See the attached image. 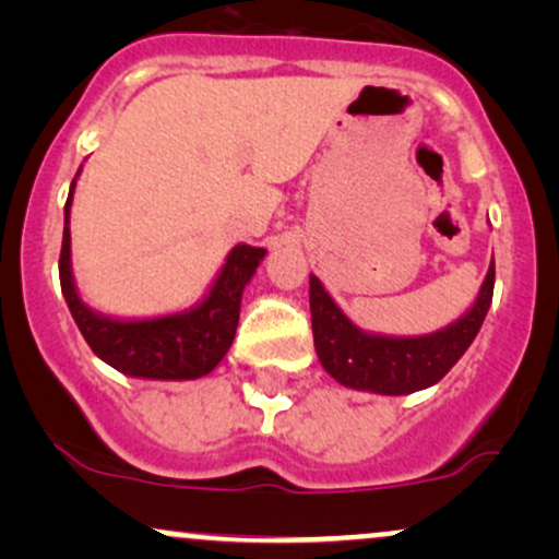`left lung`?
Here are the masks:
<instances>
[{
	"instance_id": "left-lung-1",
	"label": "left lung",
	"mask_w": 559,
	"mask_h": 559,
	"mask_svg": "<svg viewBox=\"0 0 559 559\" xmlns=\"http://www.w3.org/2000/svg\"><path fill=\"white\" fill-rule=\"evenodd\" d=\"M491 294L493 258L476 301L454 323L423 336H391L360 329L325 292L323 281L310 273V312L318 360L325 373L346 389L386 396L428 389L452 370L478 336L491 307Z\"/></svg>"
}]
</instances>
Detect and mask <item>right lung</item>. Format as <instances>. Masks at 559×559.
<instances>
[{"label":"right lung","mask_w":559,"mask_h":559,"mask_svg":"<svg viewBox=\"0 0 559 559\" xmlns=\"http://www.w3.org/2000/svg\"><path fill=\"white\" fill-rule=\"evenodd\" d=\"M83 168V165H81ZM70 183L66 202V230L60 252V286L70 316L102 362L112 365L123 376L150 378V381H194L213 373L226 357L239 325L241 297L252 275L258 273L267 249L236 243L226 262L207 286L204 297L191 307L168 316L118 318L94 310L81 297L70 258V207H73L75 181Z\"/></svg>","instance_id":"right-lung-1"}]
</instances>
